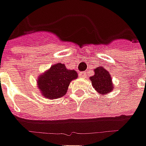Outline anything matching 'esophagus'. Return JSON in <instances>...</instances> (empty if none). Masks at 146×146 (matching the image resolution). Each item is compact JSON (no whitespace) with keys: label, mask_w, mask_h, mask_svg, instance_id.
I'll return each mask as SVG.
<instances>
[{"label":"esophagus","mask_w":146,"mask_h":146,"mask_svg":"<svg viewBox=\"0 0 146 146\" xmlns=\"http://www.w3.org/2000/svg\"><path fill=\"white\" fill-rule=\"evenodd\" d=\"M79 76L81 78H85L86 76V72H81L79 73Z\"/></svg>","instance_id":"esophagus-1"}]
</instances>
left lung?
I'll return each instance as SVG.
<instances>
[{
    "instance_id": "obj_1",
    "label": "left lung",
    "mask_w": 146,
    "mask_h": 146,
    "mask_svg": "<svg viewBox=\"0 0 146 146\" xmlns=\"http://www.w3.org/2000/svg\"><path fill=\"white\" fill-rule=\"evenodd\" d=\"M95 74L90 78L92 86L100 95H106L111 92L113 89V84L112 82L110 73L103 67H98L94 69Z\"/></svg>"
}]
</instances>
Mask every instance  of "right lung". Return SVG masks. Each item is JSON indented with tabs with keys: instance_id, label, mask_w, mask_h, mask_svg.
I'll return each instance as SVG.
<instances>
[{
	"instance_id": "right-lung-1",
	"label": "right lung",
	"mask_w": 146,
	"mask_h": 146,
	"mask_svg": "<svg viewBox=\"0 0 146 146\" xmlns=\"http://www.w3.org/2000/svg\"><path fill=\"white\" fill-rule=\"evenodd\" d=\"M77 78L75 70H68L64 64L57 63L38 77L37 87L46 98H60L66 94L71 81Z\"/></svg>"
}]
</instances>
